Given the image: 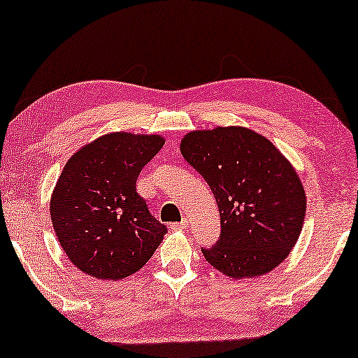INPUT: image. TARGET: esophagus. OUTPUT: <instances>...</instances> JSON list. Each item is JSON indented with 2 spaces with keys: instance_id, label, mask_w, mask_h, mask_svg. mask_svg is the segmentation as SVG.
Here are the masks:
<instances>
[{
  "instance_id": "obj_1",
  "label": "esophagus",
  "mask_w": 358,
  "mask_h": 358,
  "mask_svg": "<svg viewBox=\"0 0 358 358\" xmlns=\"http://www.w3.org/2000/svg\"><path fill=\"white\" fill-rule=\"evenodd\" d=\"M169 227H171L173 230H184V228L189 227V220L182 219L180 222H174V224H171Z\"/></svg>"
}]
</instances>
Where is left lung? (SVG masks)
Instances as JSON below:
<instances>
[{
    "instance_id": "left-lung-1",
    "label": "left lung",
    "mask_w": 358,
    "mask_h": 358,
    "mask_svg": "<svg viewBox=\"0 0 358 358\" xmlns=\"http://www.w3.org/2000/svg\"><path fill=\"white\" fill-rule=\"evenodd\" d=\"M180 152L219 206L220 236L201 249L209 265L233 279L262 276L280 265L306 213V193L289 160L243 127L192 131Z\"/></svg>"
}]
</instances>
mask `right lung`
<instances>
[{
    "instance_id": "1",
    "label": "right lung",
    "mask_w": 358,
    "mask_h": 358,
    "mask_svg": "<svg viewBox=\"0 0 358 358\" xmlns=\"http://www.w3.org/2000/svg\"><path fill=\"white\" fill-rule=\"evenodd\" d=\"M165 144L157 134L110 133L64 165L50 200L58 241L89 276L124 279L154 255L168 228L136 192L138 176Z\"/></svg>"
}]
</instances>
